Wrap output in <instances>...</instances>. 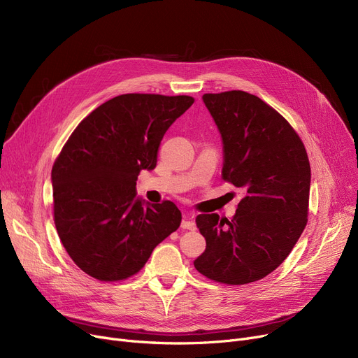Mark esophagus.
Instances as JSON below:
<instances>
[{
  "instance_id": "34e87169",
  "label": "esophagus",
  "mask_w": 358,
  "mask_h": 358,
  "mask_svg": "<svg viewBox=\"0 0 358 358\" xmlns=\"http://www.w3.org/2000/svg\"><path fill=\"white\" fill-rule=\"evenodd\" d=\"M181 228L187 229V231H194L196 229V223L193 220V216L190 215H184L182 222H181Z\"/></svg>"
}]
</instances>
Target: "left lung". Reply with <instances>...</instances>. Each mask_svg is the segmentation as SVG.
<instances>
[{
	"instance_id": "left-lung-1",
	"label": "left lung",
	"mask_w": 358,
	"mask_h": 358,
	"mask_svg": "<svg viewBox=\"0 0 358 358\" xmlns=\"http://www.w3.org/2000/svg\"><path fill=\"white\" fill-rule=\"evenodd\" d=\"M203 103L222 136V178L245 196L231 222L196 217L206 250L194 267L223 285L252 283L287 258L306 227L308 154L289 122L250 92L204 94Z\"/></svg>"
}]
</instances>
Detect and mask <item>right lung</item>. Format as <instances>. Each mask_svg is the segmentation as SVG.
Returning <instances> with one entry per match:
<instances>
[{
	"label": "right lung",
	"instance_id": "add662e5",
	"mask_svg": "<svg viewBox=\"0 0 358 358\" xmlns=\"http://www.w3.org/2000/svg\"><path fill=\"white\" fill-rule=\"evenodd\" d=\"M193 103L189 96L123 94L91 111L62 148L52 168L55 227L88 275L119 281L136 274L178 229L177 206L142 200L136 180L157 166L165 131Z\"/></svg>",
	"mask_w": 358,
	"mask_h": 358
}]
</instances>
